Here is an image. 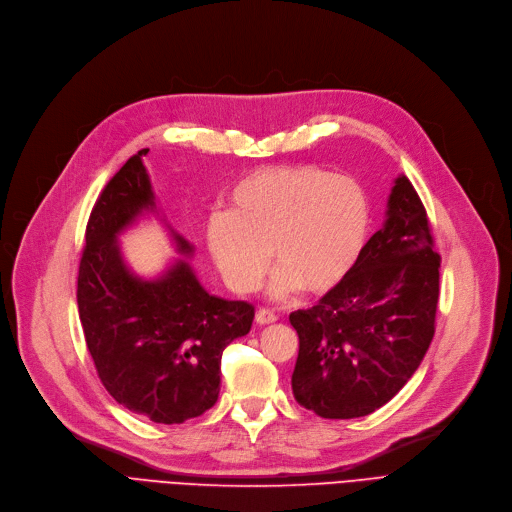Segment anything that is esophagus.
I'll use <instances>...</instances> for the list:
<instances>
[{
  "instance_id": "esophagus-1",
  "label": "esophagus",
  "mask_w": 512,
  "mask_h": 512,
  "mask_svg": "<svg viewBox=\"0 0 512 512\" xmlns=\"http://www.w3.org/2000/svg\"><path fill=\"white\" fill-rule=\"evenodd\" d=\"M255 321L259 326H267V324H274V321H278V315L274 313V311H270V309H259L257 313H255Z\"/></svg>"
}]
</instances>
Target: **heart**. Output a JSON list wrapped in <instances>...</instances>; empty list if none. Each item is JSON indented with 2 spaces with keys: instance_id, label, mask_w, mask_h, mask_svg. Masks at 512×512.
<instances>
[{
  "instance_id": "1",
  "label": "heart",
  "mask_w": 512,
  "mask_h": 512,
  "mask_svg": "<svg viewBox=\"0 0 512 512\" xmlns=\"http://www.w3.org/2000/svg\"><path fill=\"white\" fill-rule=\"evenodd\" d=\"M369 232L361 186L313 166L265 168L242 178L228 211L207 222V249L226 284L249 294L276 261V297L324 294L357 263Z\"/></svg>"
}]
</instances>
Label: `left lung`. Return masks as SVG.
<instances>
[{
    "mask_svg": "<svg viewBox=\"0 0 512 512\" xmlns=\"http://www.w3.org/2000/svg\"><path fill=\"white\" fill-rule=\"evenodd\" d=\"M440 255L407 176L394 180L386 222L357 263L311 309L290 313L299 334L292 394L324 419L384 407L421 365L434 338Z\"/></svg>",
    "mask_w": 512,
    "mask_h": 512,
    "instance_id": "left-lung-1",
    "label": "left lung"
}]
</instances>
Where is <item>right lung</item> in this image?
Returning <instances> with one entry per match:
<instances>
[{
  "instance_id": "obj_1",
  "label": "right lung",
  "mask_w": 512,
  "mask_h": 512,
  "mask_svg": "<svg viewBox=\"0 0 512 512\" xmlns=\"http://www.w3.org/2000/svg\"><path fill=\"white\" fill-rule=\"evenodd\" d=\"M143 155L126 161L91 211L76 301L105 390L128 411L172 425L215 405L224 348L249 334L255 309L207 292L188 259L155 279L129 270L119 236L147 214L167 226L179 254L195 253L159 213Z\"/></svg>"
}]
</instances>
